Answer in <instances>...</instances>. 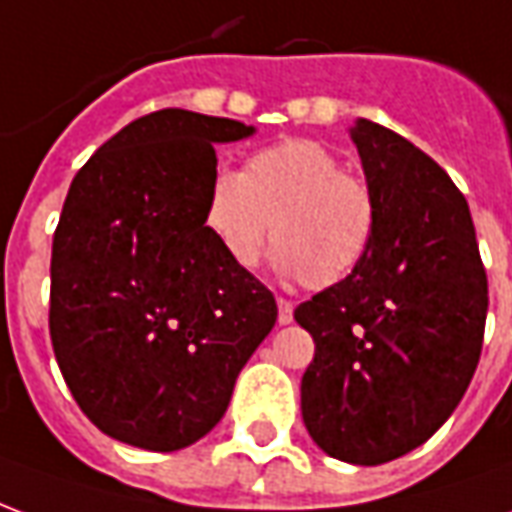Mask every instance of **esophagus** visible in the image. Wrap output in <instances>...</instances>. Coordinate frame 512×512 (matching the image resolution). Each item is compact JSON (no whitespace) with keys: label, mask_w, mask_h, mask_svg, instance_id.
<instances>
[{"label":"esophagus","mask_w":512,"mask_h":512,"mask_svg":"<svg viewBox=\"0 0 512 512\" xmlns=\"http://www.w3.org/2000/svg\"><path fill=\"white\" fill-rule=\"evenodd\" d=\"M277 307H279V315H277L279 326H288V323H293V304H290L288 299H277Z\"/></svg>","instance_id":"34e87169"}]
</instances>
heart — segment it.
<instances>
[{
	"instance_id": "b5f03b06",
	"label": "heart",
	"mask_w": 512,
	"mask_h": 512,
	"mask_svg": "<svg viewBox=\"0 0 512 512\" xmlns=\"http://www.w3.org/2000/svg\"><path fill=\"white\" fill-rule=\"evenodd\" d=\"M275 230H270V224ZM205 227L241 271L260 263L268 235L274 268L310 290L340 285L365 260L378 205L365 180L312 139L255 150L241 172H219L205 197Z\"/></svg>"
}]
</instances>
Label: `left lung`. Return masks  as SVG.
I'll return each mask as SVG.
<instances>
[{"instance_id":"obj_1","label":"left lung","mask_w":512,"mask_h":512,"mask_svg":"<svg viewBox=\"0 0 512 512\" xmlns=\"http://www.w3.org/2000/svg\"><path fill=\"white\" fill-rule=\"evenodd\" d=\"M351 139L378 227L354 274L293 312L315 340L301 417L326 455L378 466L425 444L461 403L483 351L488 279L450 175L362 117Z\"/></svg>"}]
</instances>
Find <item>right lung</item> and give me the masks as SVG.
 Returning <instances> with one entry per match:
<instances>
[{
	"instance_id": "obj_1",
	"label": "right lung",
	"mask_w": 512,
	"mask_h": 512,
	"mask_svg": "<svg viewBox=\"0 0 512 512\" xmlns=\"http://www.w3.org/2000/svg\"><path fill=\"white\" fill-rule=\"evenodd\" d=\"M255 134L161 109L73 178L51 246L49 329L62 378L106 436L153 452L202 439L277 323V301L205 227L213 145Z\"/></svg>"
}]
</instances>
